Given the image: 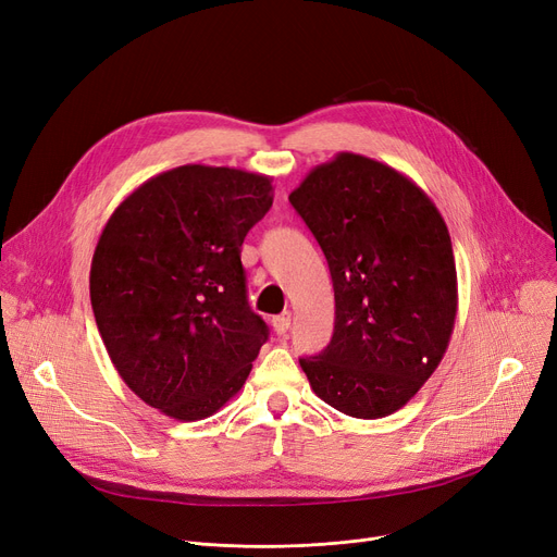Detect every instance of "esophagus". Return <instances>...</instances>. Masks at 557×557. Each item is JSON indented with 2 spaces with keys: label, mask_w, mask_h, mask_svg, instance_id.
Masks as SVG:
<instances>
[{
  "label": "esophagus",
  "mask_w": 557,
  "mask_h": 557,
  "mask_svg": "<svg viewBox=\"0 0 557 557\" xmlns=\"http://www.w3.org/2000/svg\"><path fill=\"white\" fill-rule=\"evenodd\" d=\"M288 327H290V313H288V311H284V313H280V315L273 318V330H275L280 336H284V334L288 332Z\"/></svg>",
  "instance_id": "obj_1"
}]
</instances>
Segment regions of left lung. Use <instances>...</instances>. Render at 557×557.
<instances>
[{
    "instance_id": "obj_1",
    "label": "left lung",
    "mask_w": 557,
    "mask_h": 557,
    "mask_svg": "<svg viewBox=\"0 0 557 557\" xmlns=\"http://www.w3.org/2000/svg\"><path fill=\"white\" fill-rule=\"evenodd\" d=\"M288 200L334 282V336L300 359L311 391L345 416L386 418L449 347L458 277L447 223L408 175L357 153L313 166Z\"/></svg>"
}]
</instances>
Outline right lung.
<instances>
[{"instance_id":"1","label":"right lung","mask_w":557,"mask_h":557,"mask_svg":"<svg viewBox=\"0 0 557 557\" xmlns=\"http://www.w3.org/2000/svg\"><path fill=\"white\" fill-rule=\"evenodd\" d=\"M273 178L185 164L128 194L95 248L90 300L124 384L194 422L242 391L269 327L248 307L242 244L273 205Z\"/></svg>"}]
</instances>
